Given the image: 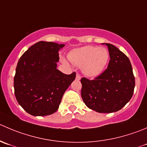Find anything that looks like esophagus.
I'll return each mask as SVG.
<instances>
[{
	"label": "esophagus",
	"instance_id": "obj_1",
	"mask_svg": "<svg viewBox=\"0 0 147 147\" xmlns=\"http://www.w3.org/2000/svg\"><path fill=\"white\" fill-rule=\"evenodd\" d=\"M81 79V76L80 74H77L76 75V80H80Z\"/></svg>",
	"mask_w": 147,
	"mask_h": 147
}]
</instances>
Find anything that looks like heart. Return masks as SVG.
<instances>
[{"instance_id": "b5f03b06", "label": "heart", "mask_w": 147, "mask_h": 147, "mask_svg": "<svg viewBox=\"0 0 147 147\" xmlns=\"http://www.w3.org/2000/svg\"><path fill=\"white\" fill-rule=\"evenodd\" d=\"M71 62L82 67V71L89 77H95L105 69L110 55L105 48L86 46L75 49L69 55Z\"/></svg>"}]
</instances>
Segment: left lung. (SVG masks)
<instances>
[{
	"label": "left lung",
	"mask_w": 147,
	"mask_h": 147,
	"mask_svg": "<svg viewBox=\"0 0 147 147\" xmlns=\"http://www.w3.org/2000/svg\"><path fill=\"white\" fill-rule=\"evenodd\" d=\"M107 69L94 80L81 79V96L85 105L98 113H113L121 109L131 100L135 78L130 60L124 53L111 44Z\"/></svg>",
	"instance_id": "8db88e82"
}]
</instances>
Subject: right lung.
Wrapping results in <instances>:
<instances>
[{"instance_id":"obj_1","label":"right lung","mask_w":147,"mask_h":147,"mask_svg":"<svg viewBox=\"0 0 147 147\" xmlns=\"http://www.w3.org/2000/svg\"><path fill=\"white\" fill-rule=\"evenodd\" d=\"M65 45L41 42L26 51L18 60L14 76V93L29 114L44 116L56 112L64 93L76 73L65 75L57 69L59 50Z\"/></svg>"}]
</instances>
